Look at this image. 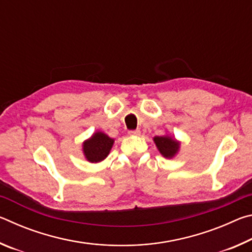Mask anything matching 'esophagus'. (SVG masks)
<instances>
[{
  "label": "esophagus",
  "instance_id": "esophagus-1",
  "mask_svg": "<svg viewBox=\"0 0 252 252\" xmlns=\"http://www.w3.org/2000/svg\"><path fill=\"white\" fill-rule=\"evenodd\" d=\"M129 134L130 135H140V130H131V131H129Z\"/></svg>",
  "mask_w": 252,
  "mask_h": 252
}]
</instances>
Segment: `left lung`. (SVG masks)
Instances as JSON below:
<instances>
[{"mask_svg":"<svg viewBox=\"0 0 252 252\" xmlns=\"http://www.w3.org/2000/svg\"><path fill=\"white\" fill-rule=\"evenodd\" d=\"M153 142L156 143L161 156L168 158V159H172L180 151L181 142L170 134H164L160 136L157 135L153 138Z\"/></svg>","mask_w":252,"mask_h":252,"instance_id":"1","label":"left lung"}]
</instances>
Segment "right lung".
Returning <instances> with one entry per match:
<instances>
[{"label": "right lung", "mask_w": 252, "mask_h": 252, "mask_svg": "<svg viewBox=\"0 0 252 252\" xmlns=\"http://www.w3.org/2000/svg\"><path fill=\"white\" fill-rule=\"evenodd\" d=\"M114 139L102 131H96L82 143V152L85 160L91 163H99L109 156L113 147Z\"/></svg>", "instance_id": "obj_1"}]
</instances>
